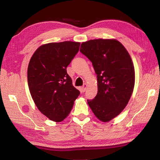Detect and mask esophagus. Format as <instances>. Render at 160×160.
Returning a JSON list of instances; mask_svg holds the SVG:
<instances>
[{"label": "esophagus", "mask_w": 160, "mask_h": 160, "mask_svg": "<svg viewBox=\"0 0 160 160\" xmlns=\"http://www.w3.org/2000/svg\"><path fill=\"white\" fill-rule=\"evenodd\" d=\"M87 87H88V85H87L86 83L83 84V85L82 86V91H85L86 90V89H87Z\"/></svg>", "instance_id": "obj_1"}]
</instances>
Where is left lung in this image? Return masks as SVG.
<instances>
[{
	"mask_svg": "<svg viewBox=\"0 0 160 160\" xmlns=\"http://www.w3.org/2000/svg\"><path fill=\"white\" fill-rule=\"evenodd\" d=\"M80 51L91 61L98 77V93L88 100V105L97 118L108 122L124 109L133 93L132 60L122 43L115 39L84 42Z\"/></svg>",
	"mask_w": 160,
	"mask_h": 160,
	"instance_id": "left-lung-1",
	"label": "left lung"
}]
</instances>
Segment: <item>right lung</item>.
<instances>
[{
  "instance_id": "obj_1",
  "label": "right lung",
  "mask_w": 160,
  "mask_h": 160,
  "mask_svg": "<svg viewBox=\"0 0 160 160\" xmlns=\"http://www.w3.org/2000/svg\"><path fill=\"white\" fill-rule=\"evenodd\" d=\"M80 42H51L34 52L27 70L28 85L37 108L49 119L63 121L80 92L72 84L67 67L79 51Z\"/></svg>"
}]
</instances>
